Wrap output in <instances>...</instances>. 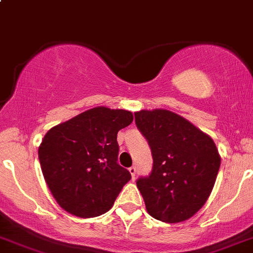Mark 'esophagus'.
Segmentation results:
<instances>
[{
	"instance_id": "34e87169",
	"label": "esophagus",
	"mask_w": 253,
	"mask_h": 253,
	"mask_svg": "<svg viewBox=\"0 0 253 253\" xmlns=\"http://www.w3.org/2000/svg\"><path fill=\"white\" fill-rule=\"evenodd\" d=\"M129 171H130V174H131V178L135 179V175H136V167H135V166L130 167Z\"/></svg>"
}]
</instances>
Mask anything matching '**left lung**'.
<instances>
[{
    "label": "left lung",
    "mask_w": 253,
    "mask_h": 253,
    "mask_svg": "<svg viewBox=\"0 0 253 253\" xmlns=\"http://www.w3.org/2000/svg\"><path fill=\"white\" fill-rule=\"evenodd\" d=\"M135 124L153 158L148 176L136 180L148 214L166 223L191 218L210 197L220 157L214 141L167 109L140 111Z\"/></svg>",
    "instance_id": "left-lung-1"
}]
</instances>
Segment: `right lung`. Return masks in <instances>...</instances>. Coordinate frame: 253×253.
Segmentation results:
<instances>
[{"label":"right lung","instance_id":"obj_1","mask_svg":"<svg viewBox=\"0 0 253 253\" xmlns=\"http://www.w3.org/2000/svg\"><path fill=\"white\" fill-rule=\"evenodd\" d=\"M132 113L96 107L49 129L39 147L49 191L64 211L92 218L111 210L131 174L119 166L117 134Z\"/></svg>","mask_w":253,"mask_h":253}]
</instances>
